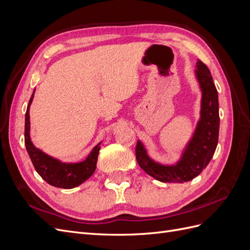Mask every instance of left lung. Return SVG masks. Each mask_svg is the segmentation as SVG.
<instances>
[{
    "instance_id": "8db88e82",
    "label": "left lung",
    "mask_w": 250,
    "mask_h": 250,
    "mask_svg": "<svg viewBox=\"0 0 250 250\" xmlns=\"http://www.w3.org/2000/svg\"><path fill=\"white\" fill-rule=\"evenodd\" d=\"M195 77L201 92L200 118L195 130L179 160L174 164H162L151 157L143 142L138 140L135 156L140 167L148 175L163 183L183 184L190 181L206 169L213 157L219 137V102L218 92L208 66L197 60Z\"/></svg>"
}]
</instances>
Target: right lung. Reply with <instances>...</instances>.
I'll return each instance as SVG.
<instances>
[{
	"label": "right lung",
	"mask_w": 250,
	"mask_h": 250,
	"mask_svg": "<svg viewBox=\"0 0 250 250\" xmlns=\"http://www.w3.org/2000/svg\"><path fill=\"white\" fill-rule=\"evenodd\" d=\"M35 89L30 98V101L25 115V146L27 152L31 158L36 172L40 174L42 178L53 187L62 188H73L84 183L93 175L97 161L98 154L101 148L99 144L93 148L84 161L79 163H63L57 158L48 155L40 148H36L30 138V105H31L34 98Z\"/></svg>",
	"instance_id": "right-lung-1"
}]
</instances>
